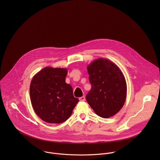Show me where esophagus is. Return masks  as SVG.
<instances>
[{
  "mask_svg": "<svg viewBox=\"0 0 160 160\" xmlns=\"http://www.w3.org/2000/svg\"><path fill=\"white\" fill-rule=\"evenodd\" d=\"M85 99H86V98H85L84 96H82V97H81L79 98V100H80V101H84Z\"/></svg>",
  "mask_w": 160,
  "mask_h": 160,
  "instance_id": "34e87169",
  "label": "esophagus"
}]
</instances>
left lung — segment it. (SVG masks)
Here are the masks:
<instances>
[{"label": "left lung", "mask_w": 160, "mask_h": 160, "mask_svg": "<svg viewBox=\"0 0 160 160\" xmlns=\"http://www.w3.org/2000/svg\"><path fill=\"white\" fill-rule=\"evenodd\" d=\"M91 90L86 100L98 116L108 118L122 108L127 95L124 76L112 61L103 58L95 59L88 67Z\"/></svg>", "instance_id": "obj_1"}]
</instances>
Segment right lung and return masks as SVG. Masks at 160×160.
<instances>
[{
	"mask_svg": "<svg viewBox=\"0 0 160 160\" xmlns=\"http://www.w3.org/2000/svg\"><path fill=\"white\" fill-rule=\"evenodd\" d=\"M67 68L47 67L32 78L29 94L37 115L48 123L58 124L67 120L79 102L72 88L66 83Z\"/></svg>",
	"mask_w": 160,
	"mask_h": 160,
	"instance_id": "add662e5",
	"label": "right lung"
}]
</instances>
